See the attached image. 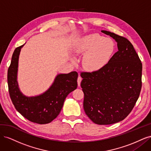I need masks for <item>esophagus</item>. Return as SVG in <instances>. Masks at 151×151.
I'll use <instances>...</instances> for the list:
<instances>
[{
    "mask_svg": "<svg viewBox=\"0 0 151 151\" xmlns=\"http://www.w3.org/2000/svg\"><path fill=\"white\" fill-rule=\"evenodd\" d=\"M81 81H82V77L80 76H79L78 78H77V84H78V86H80Z\"/></svg>",
    "mask_w": 151,
    "mask_h": 151,
    "instance_id": "esophagus-1",
    "label": "esophagus"
}]
</instances>
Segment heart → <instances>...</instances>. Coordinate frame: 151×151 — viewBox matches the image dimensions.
<instances>
[{
    "label": "heart",
    "instance_id": "b5f03b06",
    "mask_svg": "<svg viewBox=\"0 0 151 151\" xmlns=\"http://www.w3.org/2000/svg\"><path fill=\"white\" fill-rule=\"evenodd\" d=\"M115 44L109 38L94 33L86 36L75 47L77 54H86L83 65L89 71H97L106 65L115 52Z\"/></svg>",
    "mask_w": 151,
    "mask_h": 151
}]
</instances>
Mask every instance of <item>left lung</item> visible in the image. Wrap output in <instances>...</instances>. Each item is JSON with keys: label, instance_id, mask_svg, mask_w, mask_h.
<instances>
[{"label": "left lung", "instance_id": "left-lung-1", "mask_svg": "<svg viewBox=\"0 0 151 151\" xmlns=\"http://www.w3.org/2000/svg\"><path fill=\"white\" fill-rule=\"evenodd\" d=\"M117 42L118 52L100 70L81 72L86 114L96 124L110 125L129 115L139 97L142 64L126 38L101 31Z\"/></svg>", "mask_w": 151, "mask_h": 151}]
</instances>
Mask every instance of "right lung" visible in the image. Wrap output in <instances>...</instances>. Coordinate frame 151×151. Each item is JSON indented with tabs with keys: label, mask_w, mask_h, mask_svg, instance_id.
<instances>
[{
	"label": "right lung",
	"mask_w": 151,
	"mask_h": 151,
	"mask_svg": "<svg viewBox=\"0 0 151 151\" xmlns=\"http://www.w3.org/2000/svg\"><path fill=\"white\" fill-rule=\"evenodd\" d=\"M14 52L7 71V83L11 101L16 110L26 119L38 124H46L59 115L67 95L77 87L78 74L76 71L57 76L53 83L39 96L28 97L22 94L17 81L18 60L21 48Z\"/></svg>",
	"instance_id": "add662e5"
}]
</instances>
